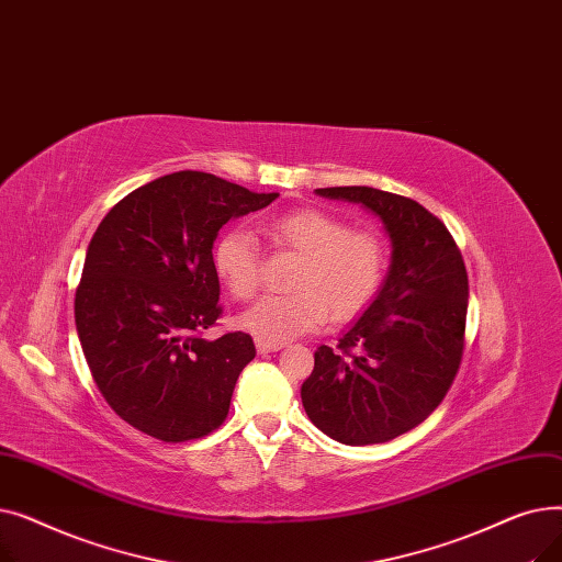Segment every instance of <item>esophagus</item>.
Wrapping results in <instances>:
<instances>
[{"instance_id":"obj_1","label":"esophagus","mask_w":562,"mask_h":562,"mask_svg":"<svg viewBox=\"0 0 562 562\" xmlns=\"http://www.w3.org/2000/svg\"><path fill=\"white\" fill-rule=\"evenodd\" d=\"M255 346H257V352H276L282 348V344L266 341V339H255Z\"/></svg>"}]
</instances>
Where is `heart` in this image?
Here are the masks:
<instances>
[{
    "label": "heart",
    "instance_id": "1",
    "mask_svg": "<svg viewBox=\"0 0 562 562\" xmlns=\"http://www.w3.org/2000/svg\"><path fill=\"white\" fill-rule=\"evenodd\" d=\"M276 250L299 255L284 296H266L239 316L257 339L284 344L318 330L328 316L348 323L364 314L387 278V246L375 232L350 225L323 210H299L269 227ZM218 282L236 301H248L261 284V250L244 227L225 229L212 250Z\"/></svg>",
    "mask_w": 562,
    "mask_h": 562
}]
</instances>
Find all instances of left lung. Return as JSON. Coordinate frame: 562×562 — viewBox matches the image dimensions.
I'll list each match as a JSON object with an SVG mask.
<instances>
[{"label":"left lung","mask_w":562,"mask_h":562,"mask_svg":"<svg viewBox=\"0 0 562 562\" xmlns=\"http://www.w3.org/2000/svg\"><path fill=\"white\" fill-rule=\"evenodd\" d=\"M316 193L364 204L385 223L394 252L371 307L337 348H316L303 407L341 445H382L419 426L458 375L469 303L464 259L447 225L417 200L371 187Z\"/></svg>","instance_id":"8db88e82"}]
</instances>
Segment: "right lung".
Returning <instances> with one entry per match:
<instances>
[{
    "label": "right lung",
    "instance_id": "1",
    "mask_svg": "<svg viewBox=\"0 0 562 562\" xmlns=\"http://www.w3.org/2000/svg\"><path fill=\"white\" fill-rule=\"evenodd\" d=\"M276 198L180 170L127 193L95 229L77 335L100 394L136 430L177 445L225 422L255 344L246 333L202 339L223 314L212 248L229 218Z\"/></svg>",
    "mask_w": 562,
    "mask_h": 562
}]
</instances>
